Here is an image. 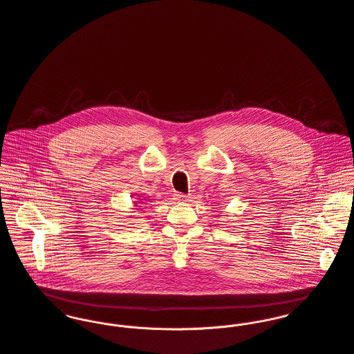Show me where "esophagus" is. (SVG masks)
Listing matches in <instances>:
<instances>
[{
	"mask_svg": "<svg viewBox=\"0 0 354 354\" xmlns=\"http://www.w3.org/2000/svg\"><path fill=\"white\" fill-rule=\"evenodd\" d=\"M189 197L186 196V194H183V193H175L174 194V200H176V201H186Z\"/></svg>",
	"mask_w": 354,
	"mask_h": 354,
	"instance_id": "34e87169",
	"label": "esophagus"
}]
</instances>
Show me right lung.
<instances>
[{"instance_id":"right-lung-1","label":"right lung","mask_w":354,"mask_h":354,"mask_svg":"<svg viewBox=\"0 0 354 354\" xmlns=\"http://www.w3.org/2000/svg\"><path fill=\"white\" fill-rule=\"evenodd\" d=\"M137 204H138V203H137Z\"/></svg>"}]
</instances>
